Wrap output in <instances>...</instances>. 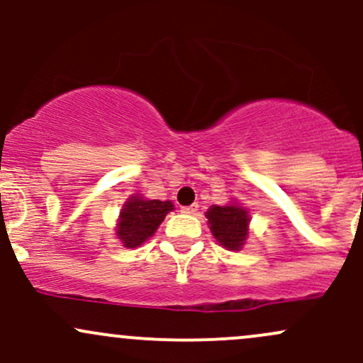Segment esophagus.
I'll return each instance as SVG.
<instances>
[{
  "mask_svg": "<svg viewBox=\"0 0 363 363\" xmlns=\"http://www.w3.org/2000/svg\"><path fill=\"white\" fill-rule=\"evenodd\" d=\"M199 211V206L197 203H192V206H185L182 207V213L183 214H195Z\"/></svg>",
  "mask_w": 363,
  "mask_h": 363,
  "instance_id": "obj_1",
  "label": "esophagus"
}]
</instances>
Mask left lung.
<instances>
[{"label":"left lung","instance_id":"8db88e82","mask_svg":"<svg viewBox=\"0 0 363 363\" xmlns=\"http://www.w3.org/2000/svg\"><path fill=\"white\" fill-rule=\"evenodd\" d=\"M214 238L228 250H240L247 238L248 213L240 206H213L206 213Z\"/></svg>","mask_w":363,"mask_h":363}]
</instances>
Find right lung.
<instances>
[{
    "label": "right lung",
    "instance_id": "right-lung-1",
    "mask_svg": "<svg viewBox=\"0 0 363 363\" xmlns=\"http://www.w3.org/2000/svg\"><path fill=\"white\" fill-rule=\"evenodd\" d=\"M173 209L169 201H145L140 197H130L120 213L116 235L125 247L135 248L156 233L166 214Z\"/></svg>",
    "mask_w": 363,
    "mask_h": 363
}]
</instances>
